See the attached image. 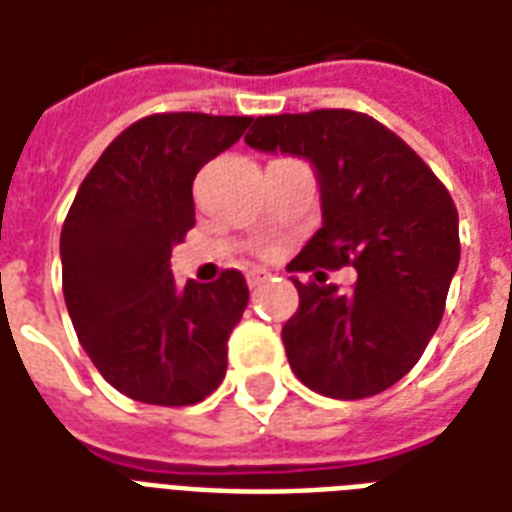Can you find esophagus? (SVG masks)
Here are the masks:
<instances>
[{
    "mask_svg": "<svg viewBox=\"0 0 512 512\" xmlns=\"http://www.w3.org/2000/svg\"><path fill=\"white\" fill-rule=\"evenodd\" d=\"M268 279H271V274H268V271H263V268H255V271H249V274H246L249 288H260V285H266Z\"/></svg>",
    "mask_w": 512,
    "mask_h": 512,
    "instance_id": "1",
    "label": "esophagus"
}]
</instances>
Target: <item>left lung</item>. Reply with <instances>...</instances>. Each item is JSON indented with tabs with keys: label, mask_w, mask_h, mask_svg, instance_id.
<instances>
[{
	"label": "left lung",
	"mask_w": 512,
	"mask_h": 512,
	"mask_svg": "<svg viewBox=\"0 0 512 512\" xmlns=\"http://www.w3.org/2000/svg\"><path fill=\"white\" fill-rule=\"evenodd\" d=\"M249 147L310 161L323 224L288 271L356 268L351 293L301 285L282 343L301 384L334 400L384 392L439 329L458 271V211L411 147L351 109L257 117Z\"/></svg>",
	"instance_id": "8db88e82"
}]
</instances>
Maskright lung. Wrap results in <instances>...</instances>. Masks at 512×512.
I'll list each match as a JSON object with an SVG mask.
<instances>
[{"label":"right lung","instance_id":"obj_1","mask_svg":"<svg viewBox=\"0 0 512 512\" xmlns=\"http://www.w3.org/2000/svg\"><path fill=\"white\" fill-rule=\"evenodd\" d=\"M252 117L172 112L139 120L95 161L62 224V293L98 373L131 400L191 406L227 373V337L249 288L241 271L183 288L169 255L194 227L191 183Z\"/></svg>","mask_w":512,"mask_h":512}]
</instances>
